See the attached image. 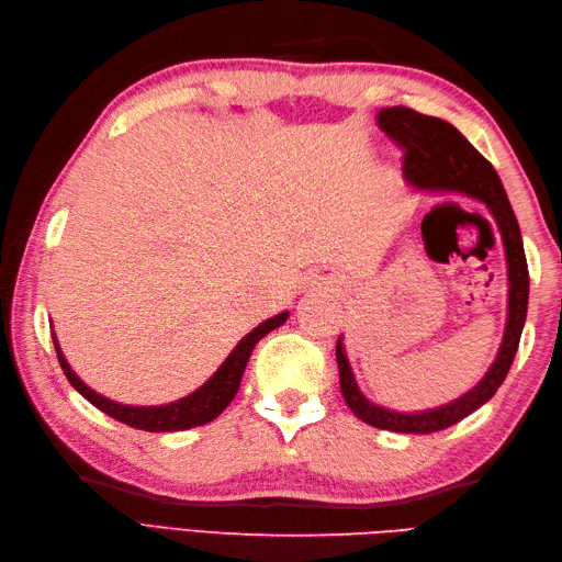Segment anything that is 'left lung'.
Segmentation results:
<instances>
[{
  "label": "left lung",
  "mask_w": 562,
  "mask_h": 562,
  "mask_svg": "<svg viewBox=\"0 0 562 562\" xmlns=\"http://www.w3.org/2000/svg\"><path fill=\"white\" fill-rule=\"evenodd\" d=\"M379 127L396 142L405 151L403 154V176L417 190H439V193H459L473 198L493 212L495 224L503 236L505 256H507V274H509V306H507V328L503 345L495 357L493 367L481 379V384L463 393L449 405H441L435 411L425 413H393L379 408L372 401L362 396L352 376L348 357H345L342 338L338 340L336 357L340 372V391L350 411L360 417L362 423L391 429V432L405 435H429L439 432L463 420L465 415L479 411L483 403L495 396V391L503 384L515 355L519 348L521 328L527 321L529 306V268L527 256H524L519 222L512 210L503 181L495 173L493 164L465 139L457 127L447 121H439L432 115H423L405 105H391L379 113Z\"/></svg>",
  "instance_id": "1"
}]
</instances>
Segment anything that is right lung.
Returning <instances> with one entry per match:
<instances>
[{
  "label": "right lung",
  "mask_w": 562,
  "mask_h": 562,
  "mask_svg": "<svg viewBox=\"0 0 562 562\" xmlns=\"http://www.w3.org/2000/svg\"><path fill=\"white\" fill-rule=\"evenodd\" d=\"M288 316H290L288 312L278 314L274 318L262 321L258 328L250 330L248 336L232 350V355L226 357L217 372L212 374V379L205 381V384H202L198 391L190 393V396L176 401V403H169V405H149V408L115 403V401L103 398L101 393L91 391L75 372H71V367L67 364L65 355H63V350H59V345L55 340V333H53V342H55L59 367H63V372H65L69 384L75 386L89 403L97 405L101 413L111 415L113 420L125 423L135 429H147V432H178V429L207 425L226 408V405L232 403V398L238 391V384H241L244 369L248 364L250 352H254V348H256V342L262 336H268L270 330L282 326L284 321H288Z\"/></svg>",
  "instance_id": "right-lung-1"
}]
</instances>
